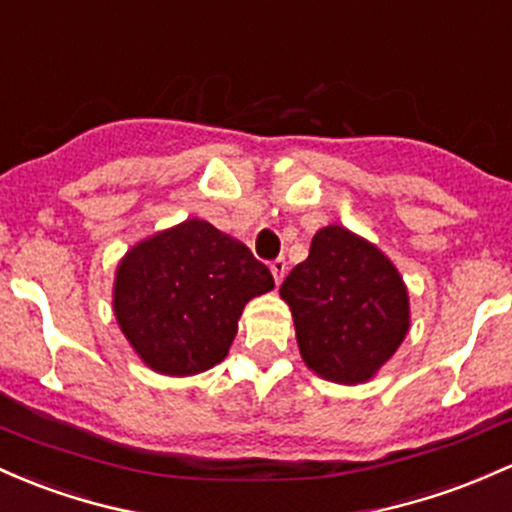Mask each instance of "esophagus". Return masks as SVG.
<instances>
[{
    "label": "esophagus",
    "mask_w": 512,
    "mask_h": 512,
    "mask_svg": "<svg viewBox=\"0 0 512 512\" xmlns=\"http://www.w3.org/2000/svg\"><path fill=\"white\" fill-rule=\"evenodd\" d=\"M269 269H272V274H274V282L282 284V279H284V274H286V260H284V257H277V260H274L272 265H269Z\"/></svg>",
    "instance_id": "obj_1"
}]
</instances>
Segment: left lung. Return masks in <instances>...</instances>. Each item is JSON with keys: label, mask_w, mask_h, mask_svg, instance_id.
Instances as JSON below:
<instances>
[{"label": "left lung", "mask_w": 512, "mask_h": 512, "mask_svg": "<svg viewBox=\"0 0 512 512\" xmlns=\"http://www.w3.org/2000/svg\"><path fill=\"white\" fill-rule=\"evenodd\" d=\"M279 296L294 316L303 362L335 384H362L398 350L408 328V289L379 247L342 226L320 228Z\"/></svg>", "instance_id": "left-lung-1"}]
</instances>
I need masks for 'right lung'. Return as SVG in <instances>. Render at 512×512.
<instances>
[{
  "instance_id": "1",
  "label": "right lung",
  "mask_w": 512,
  "mask_h": 512,
  "mask_svg": "<svg viewBox=\"0 0 512 512\" xmlns=\"http://www.w3.org/2000/svg\"><path fill=\"white\" fill-rule=\"evenodd\" d=\"M272 289L269 269L240 240L187 218L123 255L114 313L150 369L189 376L226 359L245 303Z\"/></svg>"
}]
</instances>
